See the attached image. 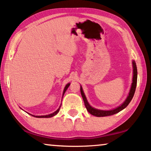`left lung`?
<instances>
[{
	"label": "left lung",
	"mask_w": 151,
	"mask_h": 151,
	"mask_svg": "<svg viewBox=\"0 0 151 151\" xmlns=\"http://www.w3.org/2000/svg\"><path fill=\"white\" fill-rule=\"evenodd\" d=\"M132 68H133V77H132V83L131 85V87L129 91L128 96H127L126 101H125L119 107H116V108L110 109V110H102V109H96L94 107H91L88 103L87 98L85 96V93H84L83 88L80 86V92H81L82 97H83L84 103H85V105L87 108V111H89L91 114L93 115V116H98V117H102V116H111V115L115 114L116 113L119 112V111L123 110L128 106L129 103H130L131 100L132 99L133 96H134V92H135L136 86H137V65L135 62L132 60Z\"/></svg>",
	"instance_id": "1"
}]
</instances>
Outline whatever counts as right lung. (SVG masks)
Returning <instances> with one entry per match:
<instances>
[{"label": "right lung", "mask_w": 151, "mask_h": 151, "mask_svg": "<svg viewBox=\"0 0 151 151\" xmlns=\"http://www.w3.org/2000/svg\"><path fill=\"white\" fill-rule=\"evenodd\" d=\"M69 85H70V83H68L67 85H66L65 86V87H64V91H63V94H62V98H63V96H64V93L66 92V89H68V87H69ZM61 105H62V104L60 105V106L59 107V108H58V109H57V110H56L55 111V112L52 113V114H48V115H44V116H35V115H32V114H30V115H32V116H35V117H37V118H50V117H52V116H55V115H56L57 114H58V113L59 112V111H60V107H61Z\"/></svg>", "instance_id": "right-lung-1"}]
</instances>
